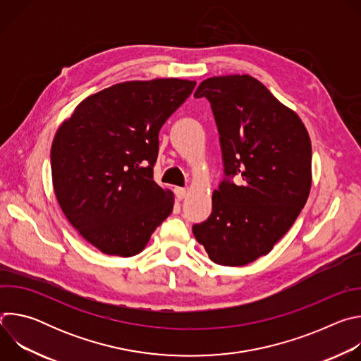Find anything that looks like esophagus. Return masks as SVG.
Here are the masks:
<instances>
[{
    "instance_id": "34e87169",
    "label": "esophagus",
    "mask_w": 361,
    "mask_h": 361,
    "mask_svg": "<svg viewBox=\"0 0 361 361\" xmlns=\"http://www.w3.org/2000/svg\"><path fill=\"white\" fill-rule=\"evenodd\" d=\"M174 192H176L177 200H183V198H185V195H187V190H185V188H181V187H176Z\"/></svg>"
}]
</instances>
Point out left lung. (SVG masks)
<instances>
[{
    "label": "left lung",
    "mask_w": 361,
    "mask_h": 361,
    "mask_svg": "<svg viewBox=\"0 0 361 361\" xmlns=\"http://www.w3.org/2000/svg\"><path fill=\"white\" fill-rule=\"evenodd\" d=\"M220 134L224 178L195 240L221 266H245L271 251L302 210L312 187V142L298 116L250 75L204 80ZM238 177V183L232 178Z\"/></svg>",
    "instance_id": "1"
}]
</instances>
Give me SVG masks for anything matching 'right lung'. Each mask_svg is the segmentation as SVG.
<instances>
[{
    "instance_id": "right-lung-1",
    "label": "right lung",
    "mask_w": 361,
    "mask_h": 361,
    "mask_svg": "<svg viewBox=\"0 0 361 361\" xmlns=\"http://www.w3.org/2000/svg\"><path fill=\"white\" fill-rule=\"evenodd\" d=\"M195 81H128L87 97L59 128L51 173L71 226L110 255L142 251L173 212L174 197L154 181L159 133Z\"/></svg>"
}]
</instances>
